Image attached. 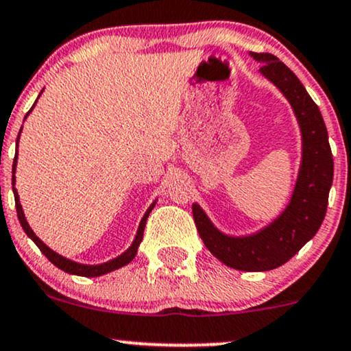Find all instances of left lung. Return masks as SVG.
Here are the masks:
<instances>
[{
  "instance_id": "8db88e82",
  "label": "left lung",
  "mask_w": 351,
  "mask_h": 351,
  "mask_svg": "<svg viewBox=\"0 0 351 351\" xmlns=\"http://www.w3.org/2000/svg\"><path fill=\"white\" fill-rule=\"evenodd\" d=\"M252 57L263 63L261 75L288 98L301 128L302 162L294 193L280 217L247 237L222 234L197 204H193V217L206 248L223 265L242 271H268L293 258L317 234L327 213L333 158L322 114L296 75L271 53Z\"/></svg>"
}]
</instances>
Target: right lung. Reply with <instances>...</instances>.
Returning a JSON list of instances; mask_svg holds the SVG:
<instances>
[{"mask_svg":"<svg viewBox=\"0 0 351 351\" xmlns=\"http://www.w3.org/2000/svg\"><path fill=\"white\" fill-rule=\"evenodd\" d=\"M39 96H40V95H39ZM36 103H37V101H36ZM36 103L32 104V108L36 106ZM32 108H31V111H32ZM31 111H29V112H31ZM29 112L26 114V117L29 116ZM26 117H24V119H26ZM19 135H21V130H19ZM19 135H18V141H16V142H19ZM16 163H18V150H16L14 162H12V173L16 171ZM14 181H16L14 176H12V191H14L16 210H18V217H19L21 226H23V229H24V232H26V234H27V237L34 240V243H36L37 247H39V250H40L42 253H44V255L49 258V261H52V263H53L57 268L63 269V271H65V273L77 274V276L95 278V276H101V274H106V273H109V271H114V269H117V268L125 267V265L130 263V261H132V260L135 258V255H137V248H138V245H141L142 237H143V229H145L147 217H149L150 210L154 209L155 202L150 206L149 209H147L145 216L142 217L141 223H138L137 235H135L132 245H130V247H129L128 250H125L124 253H122V255H119V256H117V258H114V260L106 261V263H101V265H82V263H77V261H71V260H69V258H65V256L58 255L57 252L50 250L47 245H45L39 237H37L36 234H34L31 227H29L26 217H24L23 206H21V202H19V194H18V191H16V188H14Z\"/></svg>","mask_w":351,"mask_h":351,"instance_id":"right-lung-1","label":"right lung"}]
</instances>
